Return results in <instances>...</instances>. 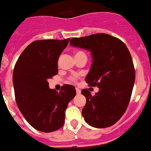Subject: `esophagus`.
Here are the masks:
<instances>
[{"label":"esophagus","instance_id":"obj_1","mask_svg":"<svg viewBox=\"0 0 151 151\" xmlns=\"http://www.w3.org/2000/svg\"><path fill=\"white\" fill-rule=\"evenodd\" d=\"M76 93L78 94H78H80V93H81V90L79 89V88H76Z\"/></svg>","mask_w":151,"mask_h":151}]
</instances>
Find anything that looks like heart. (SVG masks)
<instances>
[{
  "label": "heart",
  "instance_id": "1",
  "mask_svg": "<svg viewBox=\"0 0 151 151\" xmlns=\"http://www.w3.org/2000/svg\"><path fill=\"white\" fill-rule=\"evenodd\" d=\"M80 57H84L87 59V56H86V53L83 51H81V50H78L76 52H75V58H80ZM77 78L78 77L76 76H71L69 77V81L71 82H76Z\"/></svg>",
  "mask_w": 151,
  "mask_h": 151
}]
</instances>
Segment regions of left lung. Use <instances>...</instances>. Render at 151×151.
<instances>
[{
    "instance_id": "obj_1",
    "label": "left lung",
    "mask_w": 151,
    "mask_h": 151,
    "mask_svg": "<svg viewBox=\"0 0 151 151\" xmlns=\"http://www.w3.org/2000/svg\"><path fill=\"white\" fill-rule=\"evenodd\" d=\"M70 45L91 51L92 63L86 81L99 88L95 95L82 89L86 99L82 111L85 121L97 128L112 126L125 112L134 84L129 50L121 40L106 33L73 38Z\"/></svg>"
}]
</instances>
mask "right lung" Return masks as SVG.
Masks as SVG:
<instances>
[{
  "instance_id": "right-lung-1",
  "label": "right lung",
  "mask_w": 151,
  "mask_h": 151,
  "mask_svg": "<svg viewBox=\"0 0 151 151\" xmlns=\"http://www.w3.org/2000/svg\"><path fill=\"white\" fill-rule=\"evenodd\" d=\"M69 40L34 41L14 66L13 83L18 109L32 127L42 132L63 127L65 109L76 95L73 86L64 85L58 92L50 89L47 82L58 73V60Z\"/></svg>"
}]
</instances>
